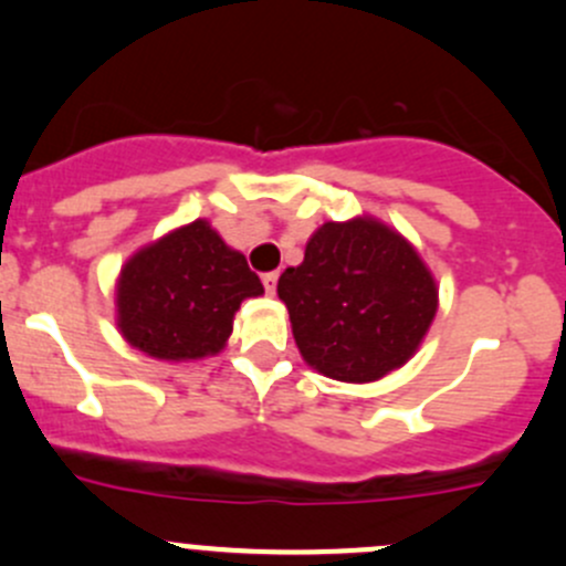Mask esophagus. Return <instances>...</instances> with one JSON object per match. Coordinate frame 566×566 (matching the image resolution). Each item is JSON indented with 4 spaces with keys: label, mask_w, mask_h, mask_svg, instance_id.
Returning <instances> with one entry per match:
<instances>
[{
    "label": "esophagus",
    "mask_w": 566,
    "mask_h": 566,
    "mask_svg": "<svg viewBox=\"0 0 566 566\" xmlns=\"http://www.w3.org/2000/svg\"><path fill=\"white\" fill-rule=\"evenodd\" d=\"M277 277H281V275H277V272H266V275L261 277V283H264L266 294H275V291H277Z\"/></svg>",
    "instance_id": "esophagus-1"
}]
</instances>
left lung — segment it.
<instances>
[{
  "mask_svg": "<svg viewBox=\"0 0 566 566\" xmlns=\"http://www.w3.org/2000/svg\"><path fill=\"white\" fill-rule=\"evenodd\" d=\"M300 354L348 384L409 363L439 307L433 275L398 231L373 218L324 223L305 261L277 281Z\"/></svg>",
  "mask_w": 566,
  "mask_h": 566,
  "instance_id": "left-lung-1",
  "label": "left lung"
}]
</instances>
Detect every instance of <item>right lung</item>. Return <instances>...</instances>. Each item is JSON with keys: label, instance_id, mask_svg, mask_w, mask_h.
Wrapping results in <instances>:
<instances>
[{"label": "right lung", "instance_id": "right-lung-1", "mask_svg": "<svg viewBox=\"0 0 566 566\" xmlns=\"http://www.w3.org/2000/svg\"><path fill=\"white\" fill-rule=\"evenodd\" d=\"M264 285L240 250L207 220L138 250L116 283V324L138 352L168 363L212 357L234 329L242 300Z\"/></svg>", "mask_w": 566, "mask_h": 566}]
</instances>
